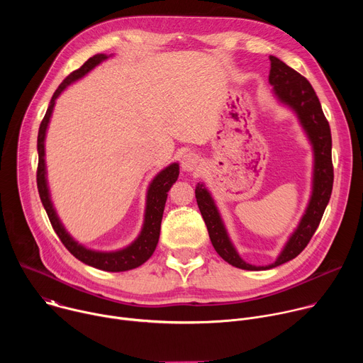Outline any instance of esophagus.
<instances>
[{
  "label": "esophagus",
  "instance_id": "1",
  "mask_svg": "<svg viewBox=\"0 0 363 363\" xmlns=\"http://www.w3.org/2000/svg\"><path fill=\"white\" fill-rule=\"evenodd\" d=\"M198 164H199V157H198L196 153H194V152H188L181 158V168L185 172L196 171L198 169Z\"/></svg>",
  "mask_w": 363,
  "mask_h": 363
}]
</instances>
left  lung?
I'll return each mask as SVG.
<instances>
[{
    "instance_id": "obj_1",
    "label": "left lung",
    "mask_w": 363,
    "mask_h": 363,
    "mask_svg": "<svg viewBox=\"0 0 363 363\" xmlns=\"http://www.w3.org/2000/svg\"><path fill=\"white\" fill-rule=\"evenodd\" d=\"M270 63L269 82L273 86L274 96L280 103L296 113L303 130L312 143L315 155L313 185L306 213L303 214L297 228L290 235L277 260L269 266H252L242 260L228 237L211 194L203 184L196 185L195 198L198 208L216 251L228 264L242 270H269L297 257L318 230L333 188L330 126L323 115L316 91L306 77L289 67L280 59L270 56Z\"/></svg>"
}]
</instances>
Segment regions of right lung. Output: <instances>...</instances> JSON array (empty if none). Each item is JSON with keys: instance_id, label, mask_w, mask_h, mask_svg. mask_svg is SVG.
Returning a JSON list of instances; mask_svg holds the SVG:
<instances>
[{"instance_id": "obj_1", "label": "right lung", "mask_w": 363, "mask_h": 363, "mask_svg": "<svg viewBox=\"0 0 363 363\" xmlns=\"http://www.w3.org/2000/svg\"><path fill=\"white\" fill-rule=\"evenodd\" d=\"M108 59L106 55H96L90 57L80 69L70 73L62 84L55 91L53 97L50 100V105L47 108V112L41 121L40 129H38V138H37V150H38V167H37V188L40 194V199L44 205V210L48 216V220L53 225V230L59 235L60 241L65 244V247L77 258V260L83 262L87 266H91L99 270L105 272H128L132 269H136L142 266L149 257L153 254L157 244L160 241V233H161V221L162 214L165 208V202L168 198V191L175 184L179 175V165L177 162L171 164L165 169H162L157 177H155L147 188L146 194V208H145V221L140 234L138 238L128 247L118 250V251H94L89 250L84 245L79 244L63 227L62 221L59 220L56 210L51 202L48 185H47V177H45V160H44V140H45V132L48 128V122L53 113L56 99L62 94V91L72 84L73 82L82 79L86 76L91 69H94L101 62Z\"/></svg>"}]
</instances>
